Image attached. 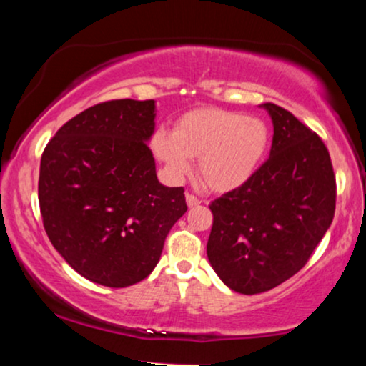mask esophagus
Returning a JSON list of instances; mask_svg holds the SVG:
<instances>
[{"label": "esophagus", "mask_w": 366, "mask_h": 366, "mask_svg": "<svg viewBox=\"0 0 366 366\" xmlns=\"http://www.w3.org/2000/svg\"><path fill=\"white\" fill-rule=\"evenodd\" d=\"M186 203H187V207L189 208H194V207H197V204H201V201L197 199V197L194 196V194H186Z\"/></svg>", "instance_id": "esophagus-1"}]
</instances>
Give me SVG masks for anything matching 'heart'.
<instances>
[{
    "label": "heart",
    "mask_w": 366,
    "mask_h": 366,
    "mask_svg": "<svg viewBox=\"0 0 366 366\" xmlns=\"http://www.w3.org/2000/svg\"><path fill=\"white\" fill-rule=\"evenodd\" d=\"M270 137V127L258 117L207 107L184 113L174 132L158 129L151 149L174 182L191 172V158H197L201 182L209 191L229 192L259 170Z\"/></svg>",
    "instance_id": "obj_1"
}]
</instances>
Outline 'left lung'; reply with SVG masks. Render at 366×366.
Segmentation results:
<instances>
[{
	"mask_svg": "<svg viewBox=\"0 0 366 366\" xmlns=\"http://www.w3.org/2000/svg\"><path fill=\"white\" fill-rule=\"evenodd\" d=\"M274 124L270 157L244 186L209 204L208 259L241 294L270 291L305 267L335 212L330 154L291 112L263 103Z\"/></svg>",
	"mask_w": 366,
	"mask_h": 366,
	"instance_id": "obj_1",
	"label": "left lung"
}]
</instances>
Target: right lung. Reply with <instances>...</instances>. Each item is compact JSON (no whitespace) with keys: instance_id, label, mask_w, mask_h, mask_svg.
I'll return each mask as SVG.
<instances>
[{"instance_id":"add662e5","label":"right lung","mask_w":366,"mask_h":366,"mask_svg":"<svg viewBox=\"0 0 366 366\" xmlns=\"http://www.w3.org/2000/svg\"><path fill=\"white\" fill-rule=\"evenodd\" d=\"M154 99H113L66 122L46 146L39 207L54 249L107 287L141 282L187 212L182 187L159 184L148 141Z\"/></svg>"}]
</instances>
